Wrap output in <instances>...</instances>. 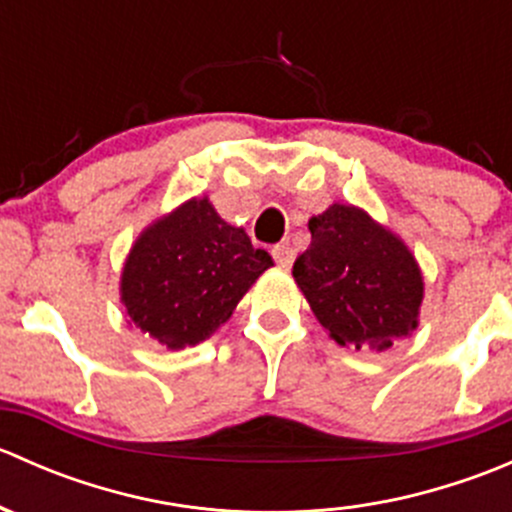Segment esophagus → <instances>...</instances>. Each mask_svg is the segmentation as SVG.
Masks as SVG:
<instances>
[{
	"instance_id": "obj_1",
	"label": "esophagus",
	"mask_w": 512,
	"mask_h": 512,
	"mask_svg": "<svg viewBox=\"0 0 512 512\" xmlns=\"http://www.w3.org/2000/svg\"><path fill=\"white\" fill-rule=\"evenodd\" d=\"M272 257H275L277 265L289 270V267H292V262H294V250L289 245H275V247H272Z\"/></svg>"
}]
</instances>
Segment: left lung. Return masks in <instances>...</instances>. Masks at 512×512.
Segmentation results:
<instances>
[{
  "mask_svg": "<svg viewBox=\"0 0 512 512\" xmlns=\"http://www.w3.org/2000/svg\"><path fill=\"white\" fill-rule=\"evenodd\" d=\"M312 242L292 275L329 337L386 352L418 327L423 272L414 252L364 208L332 203L309 218Z\"/></svg>",
  "mask_w": 512,
  "mask_h": 512,
  "instance_id": "1",
  "label": "left lung"
}]
</instances>
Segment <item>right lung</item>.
Here are the masks:
<instances>
[{"instance_id":"add662e5","label":"right lung","mask_w":512,"mask_h":512,"mask_svg":"<svg viewBox=\"0 0 512 512\" xmlns=\"http://www.w3.org/2000/svg\"><path fill=\"white\" fill-rule=\"evenodd\" d=\"M272 265L270 252L255 250L247 232L225 223L203 195L143 227L118 292L128 324L178 352L218 332Z\"/></svg>"}]
</instances>
